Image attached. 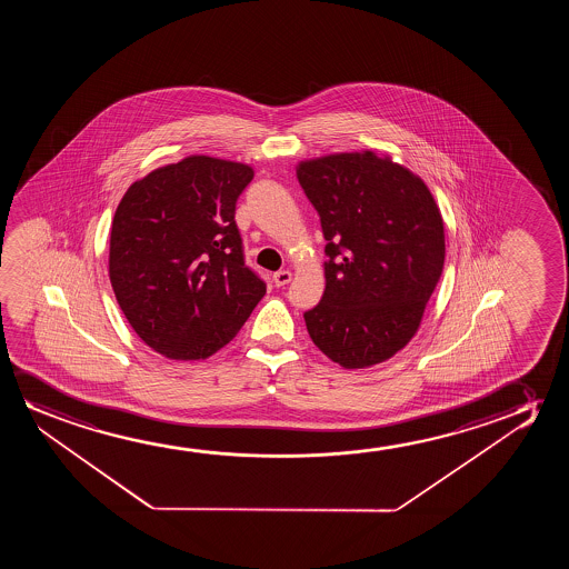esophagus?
<instances>
[{
  "mask_svg": "<svg viewBox=\"0 0 569 569\" xmlns=\"http://www.w3.org/2000/svg\"><path fill=\"white\" fill-rule=\"evenodd\" d=\"M273 283H276V288H283V286H288L289 281H291V272L289 270H280V272L273 273Z\"/></svg>",
  "mask_w": 569,
  "mask_h": 569,
  "instance_id": "1",
  "label": "esophagus"
}]
</instances>
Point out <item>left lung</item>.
<instances>
[{"instance_id":"1","label":"left lung","mask_w":569,"mask_h":569,"mask_svg":"<svg viewBox=\"0 0 569 569\" xmlns=\"http://www.w3.org/2000/svg\"><path fill=\"white\" fill-rule=\"evenodd\" d=\"M297 179L327 239V288L305 325L346 367L381 363L412 340L441 278L443 219L426 182L373 151L303 161Z\"/></svg>"}]
</instances>
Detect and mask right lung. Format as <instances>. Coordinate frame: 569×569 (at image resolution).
<instances>
[{
  "label": "right lung",
  "instance_id": "obj_1",
  "mask_svg": "<svg viewBox=\"0 0 569 569\" xmlns=\"http://www.w3.org/2000/svg\"><path fill=\"white\" fill-rule=\"evenodd\" d=\"M252 177L249 164L192 156L136 180L118 203L110 283L136 335L164 358H210L264 297L234 223Z\"/></svg>",
  "mask_w": 569,
  "mask_h": 569
}]
</instances>
